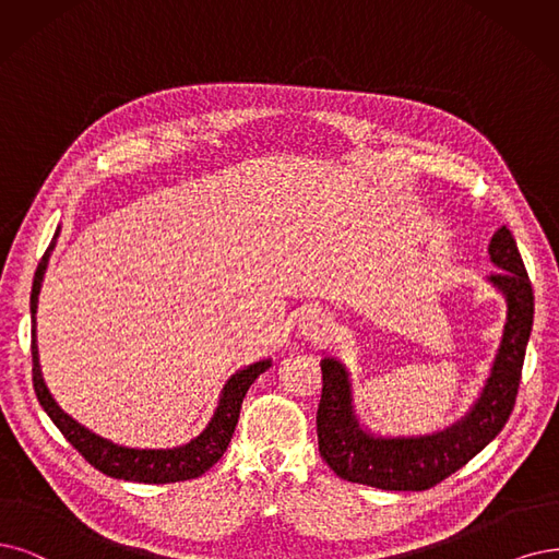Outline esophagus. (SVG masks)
<instances>
[{"label":"esophagus","instance_id":"obj_1","mask_svg":"<svg viewBox=\"0 0 559 559\" xmlns=\"http://www.w3.org/2000/svg\"><path fill=\"white\" fill-rule=\"evenodd\" d=\"M299 334L318 345H324L334 336V322L320 311H308L299 322Z\"/></svg>","mask_w":559,"mask_h":559}]
</instances>
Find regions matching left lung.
Instances as JSON below:
<instances>
[{
  "label": "left lung",
  "instance_id": "8db88e82",
  "mask_svg": "<svg viewBox=\"0 0 559 559\" xmlns=\"http://www.w3.org/2000/svg\"><path fill=\"white\" fill-rule=\"evenodd\" d=\"M500 272L490 283L507 299V322L490 378L467 415L447 430L426 438H376L353 409L347 370L322 359V399L318 405L320 456L341 479L382 490H428L467 465L504 428L515 405L534 320V295L513 235L502 225L488 243Z\"/></svg>",
  "mask_w": 559,
  "mask_h": 559
}]
</instances>
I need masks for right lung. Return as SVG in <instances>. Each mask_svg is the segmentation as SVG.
<instances>
[{"label": "right lung", "mask_w": 559, "mask_h": 559, "mask_svg": "<svg viewBox=\"0 0 559 559\" xmlns=\"http://www.w3.org/2000/svg\"><path fill=\"white\" fill-rule=\"evenodd\" d=\"M52 248H55V241L48 246L46 255L40 258L36 266L32 297H29L32 322H34L32 382H34V391L40 407L48 412V417L61 430V436L78 449V453H82V459H85L90 465H94L98 472L108 474L112 479L140 481V484H175V481L202 477L206 469L221 461L227 444H230L248 386H251L255 378L272 366V361L264 359V361L246 366L243 370H239V373H235L230 380H227L210 426H206L189 444L177 447V449H129V447H119V444H112L110 440L98 438L96 432L80 426L55 403L44 378H40L38 347H36V304H38L40 283H44V274H46Z\"/></svg>", "instance_id": "add662e5"}]
</instances>
